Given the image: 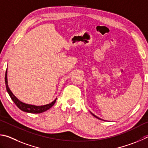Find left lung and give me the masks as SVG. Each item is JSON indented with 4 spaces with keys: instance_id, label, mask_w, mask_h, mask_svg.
Instances as JSON below:
<instances>
[{
    "instance_id": "1",
    "label": "left lung",
    "mask_w": 148,
    "mask_h": 148,
    "mask_svg": "<svg viewBox=\"0 0 148 148\" xmlns=\"http://www.w3.org/2000/svg\"><path fill=\"white\" fill-rule=\"evenodd\" d=\"M91 114H92L93 116H94V117H95V118H97V119H99V120H102V119H101V118H98V117H97V116H95V115H94V114H92V112H91Z\"/></svg>"
}]
</instances>
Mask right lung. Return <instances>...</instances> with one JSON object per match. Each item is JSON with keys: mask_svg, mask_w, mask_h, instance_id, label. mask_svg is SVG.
<instances>
[{"mask_svg": "<svg viewBox=\"0 0 148 148\" xmlns=\"http://www.w3.org/2000/svg\"><path fill=\"white\" fill-rule=\"evenodd\" d=\"M5 84H6V88L8 93L9 95L11 97L13 101L16 105L17 107L19 108L20 110H21L24 112H29V113H33V114H39L45 112V111L49 110V108H51L55 103L56 99H54L53 102L49 103V104L42 105V106H35L32 105H28L26 104L21 101L17 98L13 94V93L11 92V90L9 88L8 85V79H7V69L5 73Z\"/></svg>", "mask_w": 148, "mask_h": 148, "instance_id": "1", "label": "right lung"}]
</instances>
